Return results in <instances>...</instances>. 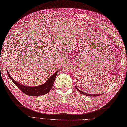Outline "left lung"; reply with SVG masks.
<instances>
[{
  "instance_id": "8db88e82",
  "label": "left lung",
  "mask_w": 127,
  "mask_h": 127,
  "mask_svg": "<svg viewBox=\"0 0 127 127\" xmlns=\"http://www.w3.org/2000/svg\"><path fill=\"white\" fill-rule=\"evenodd\" d=\"M75 87H76V88L77 89V91L79 92V93H82V94H84V95H86V96H99V95H101L103 94H88V93H85V92H83L81 91L80 90H79L78 88L76 86H75Z\"/></svg>"
}]
</instances>
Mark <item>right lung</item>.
Here are the masks:
<instances>
[{
    "instance_id": "1",
    "label": "right lung",
    "mask_w": 127,
    "mask_h": 127,
    "mask_svg": "<svg viewBox=\"0 0 127 127\" xmlns=\"http://www.w3.org/2000/svg\"><path fill=\"white\" fill-rule=\"evenodd\" d=\"M58 71V70L55 72L54 74L50 77L47 81L42 85L36 86H28L17 82L16 80L11 77L9 72L7 70V72L8 77L12 80L14 84H15V85L22 92L29 96H40L49 93L51 90L53 84H54Z\"/></svg>"
}]
</instances>
